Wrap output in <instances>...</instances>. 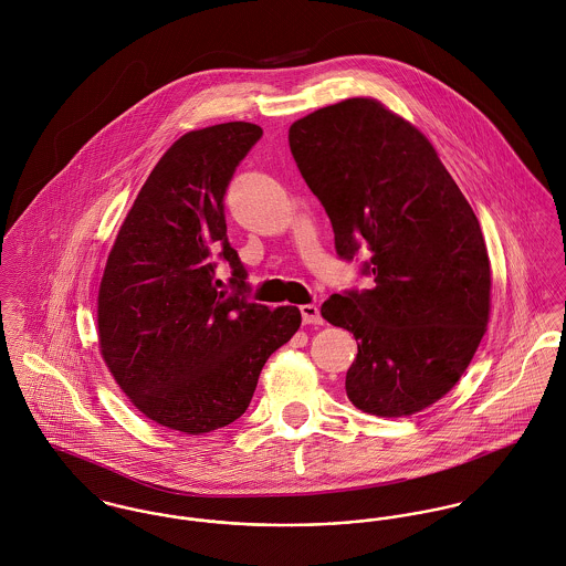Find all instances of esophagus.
I'll return each mask as SVG.
<instances>
[{
    "instance_id": "esophagus-1",
    "label": "esophagus",
    "mask_w": 566,
    "mask_h": 566,
    "mask_svg": "<svg viewBox=\"0 0 566 566\" xmlns=\"http://www.w3.org/2000/svg\"><path fill=\"white\" fill-rule=\"evenodd\" d=\"M300 313H302V321H304L306 325H321V323H323L321 313H318V308H316L314 304H304V306H300Z\"/></svg>"
}]
</instances>
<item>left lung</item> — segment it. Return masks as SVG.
<instances>
[{"instance_id": "8db88e82", "label": "left lung", "mask_w": 566, "mask_h": 566, "mask_svg": "<svg viewBox=\"0 0 566 566\" xmlns=\"http://www.w3.org/2000/svg\"><path fill=\"white\" fill-rule=\"evenodd\" d=\"M291 154L323 203L336 253H371V289L329 295L321 314L358 340L349 401L415 415L469 367L489 323L491 262L480 221L432 143L376 99L314 111L289 129Z\"/></svg>"}]
</instances>
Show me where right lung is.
<instances>
[{
  "instance_id": "obj_1",
  "label": "right lung",
  "mask_w": 566,
  "mask_h": 566,
  "mask_svg": "<svg viewBox=\"0 0 566 566\" xmlns=\"http://www.w3.org/2000/svg\"><path fill=\"white\" fill-rule=\"evenodd\" d=\"M260 136L232 122L178 138L136 195L99 286L111 374L147 419L192 437L248 410L264 363L302 325L295 306L248 300V271L228 241L223 199ZM221 261L232 294L216 277Z\"/></svg>"
}]
</instances>
